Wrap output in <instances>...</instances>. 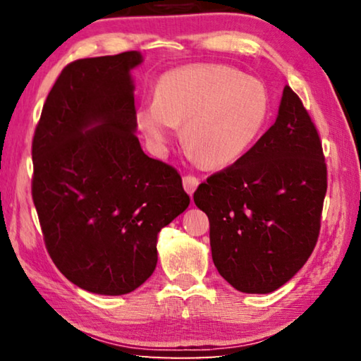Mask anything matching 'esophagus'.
<instances>
[{"label": "esophagus", "instance_id": "1", "mask_svg": "<svg viewBox=\"0 0 361 361\" xmlns=\"http://www.w3.org/2000/svg\"><path fill=\"white\" fill-rule=\"evenodd\" d=\"M183 186H185L186 192L189 195H192L194 191H195V188L199 186V178H197V176H194V175H185V176H183Z\"/></svg>", "mask_w": 361, "mask_h": 361}]
</instances>
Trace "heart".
Here are the masks:
<instances>
[{
	"instance_id": "obj_1",
	"label": "heart",
	"mask_w": 361,
	"mask_h": 361,
	"mask_svg": "<svg viewBox=\"0 0 361 361\" xmlns=\"http://www.w3.org/2000/svg\"><path fill=\"white\" fill-rule=\"evenodd\" d=\"M262 82L226 65H194L164 73L154 102L143 103L137 127L164 148L183 124V145L205 167H224L250 149L269 116Z\"/></svg>"
}]
</instances>
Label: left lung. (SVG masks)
Wrapping results in <instances>:
<instances>
[{"mask_svg": "<svg viewBox=\"0 0 361 361\" xmlns=\"http://www.w3.org/2000/svg\"><path fill=\"white\" fill-rule=\"evenodd\" d=\"M326 186L319 132L285 85L271 129L194 192L209 216L219 276L235 290L259 295L288 282L315 248Z\"/></svg>", "mask_w": 361, "mask_h": 361, "instance_id": "left-lung-1", "label": "left lung"}]
</instances>
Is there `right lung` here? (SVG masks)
<instances>
[{
	"mask_svg": "<svg viewBox=\"0 0 361 361\" xmlns=\"http://www.w3.org/2000/svg\"><path fill=\"white\" fill-rule=\"evenodd\" d=\"M137 51L65 66L36 126L32 195L47 253L63 276L97 295L145 283L157 264V234L189 195L169 164L135 135L130 70Z\"/></svg>",
	"mask_w": 361,
	"mask_h": 361,
	"instance_id": "add662e5",
	"label": "right lung"
}]
</instances>
